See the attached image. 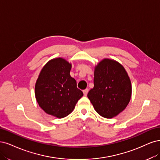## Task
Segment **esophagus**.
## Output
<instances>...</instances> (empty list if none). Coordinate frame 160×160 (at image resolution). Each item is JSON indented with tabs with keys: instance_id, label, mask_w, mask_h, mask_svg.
Returning <instances> with one entry per match:
<instances>
[{
	"instance_id": "1",
	"label": "esophagus",
	"mask_w": 160,
	"mask_h": 160,
	"mask_svg": "<svg viewBox=\"0 0 160 160\" xmlns=\"http://www.w3.org/2000/svg\"><path fill=\"white\" fill-rule=\"evenodd\" d=\"M88 92V89H86V90H83V93H84V95L85 96H87Z\"/></svg>"
}]
</instances>
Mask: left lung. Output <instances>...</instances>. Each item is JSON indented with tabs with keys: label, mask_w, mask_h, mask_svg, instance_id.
I'll return each mask as SVG.
<instances>
[{
	"label": "left lung",
	"mask_w": 160,
	"mask_h": 160,
	"mask_svg": "<svg viewBox=\"0 0 160 160\" xmlns=\"http://www.w3.org/2000/svg\"><path fill=\"white\" fill-rule=\"evenodd\" d=\"M94 85L88 98L102 117H116L130 101V79L123 66L114 60L104 58L95 66Z\"/></svg>",
	"instance_id": "left-lung-1"
}]
</instances>
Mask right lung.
Listing matches in <instances>:
<instances>
[{
  "instance_id": "1",
  "label": "right lung",
  "mask_w": 160,
  "mask_h": 160,
  "mask_svg": "<svg viewBox=\"0 0 160 160\" xmlns=\"http://www.w3.org/2000/svg\"><path fill=\"white\" fill-rule=\"evenodd\" d=\"M71 63L62 58L49 60L41 70L35 84L39 106L49 115L62 118L72 112L83 96L70 75Z\"/></svg>"
}]
</instances>
